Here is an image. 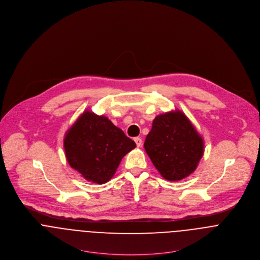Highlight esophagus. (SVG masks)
Instances as JSON below:
<instances>
[{"label": "esophagus", "mask_w": 260, "mask_h": 260, "mask_svg": "<svg viewBox=\"0 0 260 260\" xmlns=\"http://www.w3.org/2000/svg\"><path fill=\"white\" fill-rule=\"evenodd\" d=\"M134 141H135V143H136L137 147H141V145H142V139H141V138L136 137V138L134 139Z\"/></svg>", "instance_id": "1"}]
</instances>
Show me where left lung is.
I'll list each match as a JSON object with an SVG mask.
<instances>
[{
  "label": "left lung",
  "mask_w": 260,
  "mask_h": 260,
  "mask_svg": "<svg viewBox=\"0 0 260 260\" xmlns=\"http://www.w3.org/2000/svg\"><path fill=\"white\" fill-rule=\"evenodd\" d=\"M144 148L161 176L178 181L194 172L204 152V142L180 110L155 117Z\"/></svg>",
  "instance_id": "8db88e82"
}]
</instances>
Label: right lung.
<instances>
[{"label":"right lung","instance_id":"add662e5","mask_svg":"<svg viewBox=\"0 0 260 260\" xmlns=\"http://www.w3.org/2000/svg\"><path fill=\"white\" fill-rule=\"evenodd\" d=\"M136 147L133 140L105 116L85 111L67 131L64 149L70 166L87 181L104 184L122 158Z\"/></svg>","mask_w":260,"mask_h":260}]
</instances>
